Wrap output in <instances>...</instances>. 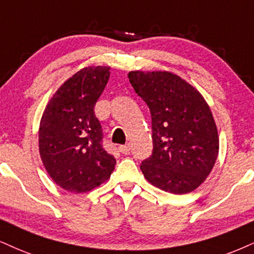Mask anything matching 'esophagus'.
I'll return each instance as SVG.
<instances>
[{
  "label": "esophagus",
  "instance_id": "esophagus-1",
  "mask_svg": "<svg viewBox=\"0 0 254 254\" xmlns=\"http://www.w3.org/2000/svg\"><path fill=\"white\" fill-rule=\"evenodd\" d=\"M119 151H120L122 154H128L130 151V147H129V145H121L120 147H119Z\"/></svg>",
  "mask_w": 254,
  "mask_h": 254
}]
</instances>
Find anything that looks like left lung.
Instances as JSON below:
<instances>
[{
	"label": "left lung",
	"instance_id": "obj_1",
	"mask_svg": "<svg viewBox=\"0 0 254 254\" xmlns=\"http://www.w3.org/2000/svg\"><path fill=\"white\" fill-rule=\"evenodd\" d=\"M128 79L152 117L153 152L140 165L143 177L173 194L198 189L219 153L217 126L207 102L170 71H129Z\"/></svg>",
	"mask_w": 254,
	"mask_h": 254
}]
</instances>
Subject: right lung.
Here are the masks:
<instances>
[{
    "instance_id": "obj_1",
    "label": "right lung",
    "mask_w": 254,
    "mask_h": 254,
    "mask_svg": "<svg viewBox=\"0 0 254 254\" xmlns=\"http://www.w3.org/2000/svg\"><path fill=\"white\" fill-rule=\"evenodd\" d=\"M111 68L86 67L58 89L43 112L39 129L40 155L54 183L83 193L109 179L117 160L102 146L101 125L94 106Z\"/></svg>"
}]
</instances>
